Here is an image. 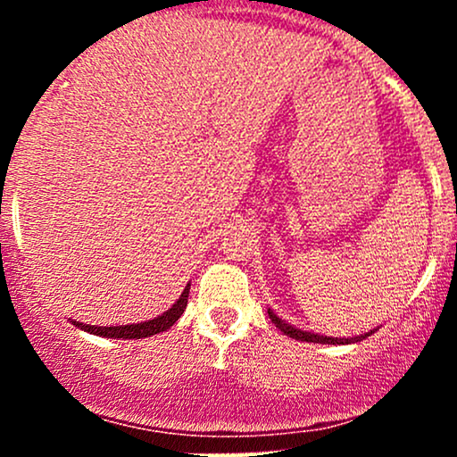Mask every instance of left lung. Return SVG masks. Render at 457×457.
Returning <instances> with one entry per match:
<instances>
[{
	"mask_svg": "<svg viewBox=\"0 0 457 457\" xmlns=\"http://www.w3.org/2000/svg\"><path fill=\"white\" fill-rule=\"evenodd\" d=\"M269 318L275 322V327L281 330L283 335H287V337L292 339H298V342H313V344H354V342H363L365 337H370L371 333H365V335H359V337H350V339H342V337H327V335H318V333H307V330H301L296 327H292V324H287L286 320H281L279 316H275L272 313V309H269Z\"/></svg>",
	"mask_w": 457,
	"mask_h": 457,
	"instance_id": "1",
	"label": "left lung"
}]
</instances>
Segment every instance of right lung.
Returning <instances> with one entry per match:
<instances>
[{"label":"right lung","mask_w":457,"mask_h":457,"mask_svg":"<svg viewBox=\"0 0 457 457\" xmlns=\"http://www.w3.org/2000/svg\"><path fill=\"white\" fill-rule=\"evenodd\" d=\"M188 290H191V286L185 287V292H182L180 298H178L174 305L167 309L165 313H161V316L154 318V320H145V322L124 324V327H90V324H83V322H72V324H75L77 328L87 330V333H92V335H101V337H113V339H144V337H150V335L162 333V330L174 327L176 320L180 318L182 313H185V309H187Z\"/></svg>","instance_id":"obj_1"}]
</instances>
